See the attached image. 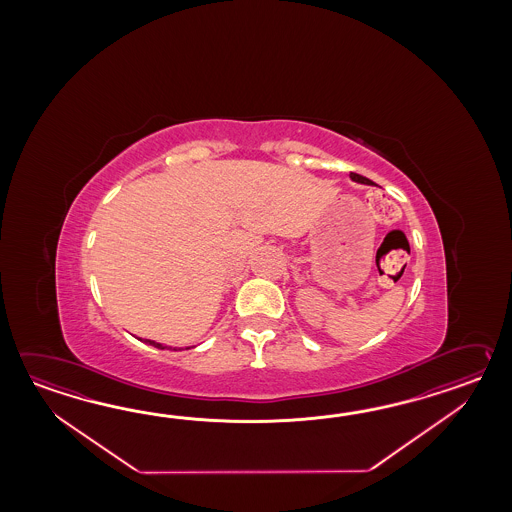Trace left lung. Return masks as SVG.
Instances as JSON below:
<instances>
[{"label": "left lung", "instance_id": "obj_1", "mask_svg": "<svg viewBox=\"0 0 512 512\" xmlns=\"http://www.w3.org/2000/svg\"><path fill=\"white\" fill-rule=\"evenodd\" d=\"M349 177H351L355 183H362V185H373V181H370L368 177H362V175L353 174V172L349 174Z\"/></svg>", "mask_w": 512, "mask_h": 512}]
</instances>
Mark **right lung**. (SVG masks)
<instances>
[{
    "instance_id": "right-lung-1",
    "label": "right lung",
    "mask_w": 512,
    "mask_h": 512,
    "mask_svg": "<svg viewBox=\"0 0 512 512\" xmlns=\"http://www.w3.org/2000/svg\"><path fill=\"white\" fill-rule=\"evenodd\" d=\"M148 344H152V346H155V348L164 349L163 344H159V342H153V340H146Z\"/></svg>"
}]
</instances>
